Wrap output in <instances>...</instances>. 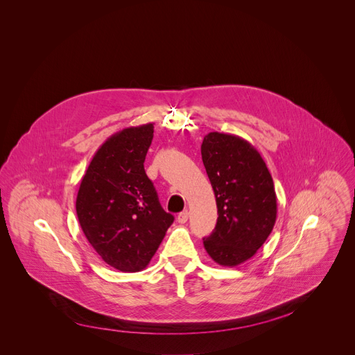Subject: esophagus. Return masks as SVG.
<instances>
[{
	"label": "esophagus",
	"mask_w": 355,
	"mask_h": 355,
	"mask_svg": "<svg viewBox=\"0 0 355 355\" xmlns=\"http://www.w3.org/2000/svg\"><path fill=\"white\" fill-rule=\"evenodd\" d=\"M188 216H189L188 211H184V212H181V214L178 215V218H177L178 223H187V220H188Z\"/></svg>",
	"instance_id": "1"
}]
</instances>
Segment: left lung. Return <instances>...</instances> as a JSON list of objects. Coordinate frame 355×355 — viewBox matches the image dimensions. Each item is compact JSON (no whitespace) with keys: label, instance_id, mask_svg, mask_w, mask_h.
I'll list each match as a JSON object with an SVG mask.
<instances>
[{"label":"left lung","instance_id":"1","mask_svg":"<svg viewBox=\"0 0 355 355\" xmlns=\"http://www.w3.org/2000/svg\"><path fill=\"white\" fill-rule=\"evenodd\" d=\"M200 155L219 215L204 247L219 266L236 267L254 256L274 229V181L257 148L240 136L211 132Z\"/></svg>","mask_w":355,"mask_h":355}]
</instances>
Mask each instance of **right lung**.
<instances>
[{
	"label": "right lung",
	"instance_id": "add662e5",
	"mask_svg": "<svg viewBox=\"0 0 355 355\" xmlns=\"http://www.w3.org/2000/svg\"><path fill=\"white\" fill-rule=\"evenodd\" d=\"M153 129V123L130 126L108 137L77 193L76 211L87 240L101 259L122 272L144 270L174 222L143 166Z\"/></svg>",
	"mask_w": 355,
	"mask_h": 355
}]
</instances>
